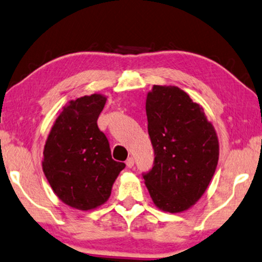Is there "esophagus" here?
<instances>
[{
	"mask_svg": "<svg viewBox=\"0 0 262 262\" xmlns=\"http://www.w3.org/2000/svg\"><path fill=\"white\" fill-rule=\"evenodd\" d=\"M126 165H127V167H129V168L134 166V159H133V157L128 158V159L126 160Z\"/></svg>",
	"mask_w": 262,
	"mask_h": 262,
	"instance_id": "esophagus-1",
	"label": "esophagus"
}]
</instances>
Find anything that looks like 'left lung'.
I'll return each instance as SVG.
<instances>
[{
  "mask_svg": "<svg viewBox=\"0 0 262 262\" xmlns=\"http://www.w3.org/2000/svg\"><path fill=\"white\" fill-rule=\"evenodd\" d=\"M153 167L142 173L158 208L180 212L205 192L219 161V140L201 105L177 86L154 85L146 99Z\"/></svg>",
  "mask_w": 262,
  "mask_h": 262,
  "instance_id": "obj_1",
  "label": "left lung"
}]
</instances>
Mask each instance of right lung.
Instances as JSON below:
<instances>
[{"instance_id":"1","label":"right lung","mask_w":262,"mask_h":262,"mask_svg":"<svg viewBox=\"0 0 262 262\" xmlns=\"http://www.w3.org/2000/svg\"><path fill=\"white\" fill-rule=\"evenodd\" d=\"M105 101L96 94L70 101L43 149L42 169L51 187L65 204L79 210L106 202L114 182L126 167L113 159L108 139L97 126Z\"/></svg>"}]
</instances>
